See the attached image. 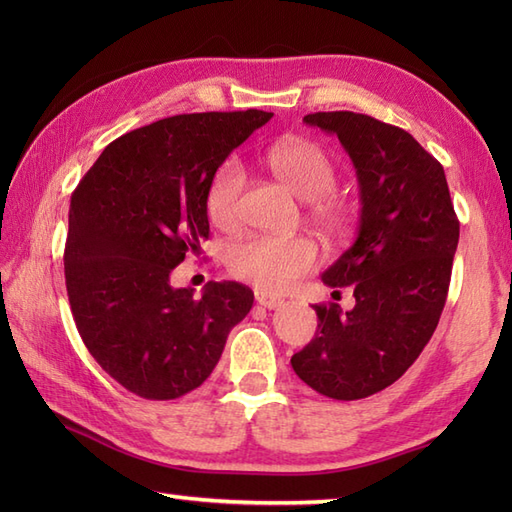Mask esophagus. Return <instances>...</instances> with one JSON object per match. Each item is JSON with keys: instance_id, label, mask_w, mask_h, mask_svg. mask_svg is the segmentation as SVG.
Returning a JSON list of instances; mask_svg holds the SVG:
<instances>
[{"instance_id": "34e87169", "label": "esophagus", "mask_w": 512, "mask_h": 512, "mask_svg": "<svg viewBox=\"0 0 512 512\" xmlns=\"http://www.w3.org/2000/svg\"><path fill=\"white\" fill-rule=\"evenodd\" d=\"M255 299H257L259 306H264L268 310H275V308L281 306V303H284V299H281V297L268 295V292H264V290H255Z\"/></svg>"}]
</instances>
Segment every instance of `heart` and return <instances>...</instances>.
Returning a JSON list of instances; mask_svg holds the SVG:
<instances>
[{
	"instance_id": "obj_1",
	"label": "heart",
	"mask_w": 512,
	"mask_h": 512,
	"mask_svg": "<svg viewBox=\"0 0 512 512\" xmlns=\"http://www.w3.org/2000/svg\"><path fill=\"white\" fill-rule=\"evenodd\" d=\"M268 165L301 200H310L312 215L332 233L343 231L347 211L332 198L336 169L330 156L303 138H286L268 149ZM246 187L242 162L231 158L215 171L206 189V215L220 228L237 222V206ZM224 262L233 277L264 292L286 290L319 264V248L308 237L246 235L226 246Z\"/></svg>"
}]
</instances>
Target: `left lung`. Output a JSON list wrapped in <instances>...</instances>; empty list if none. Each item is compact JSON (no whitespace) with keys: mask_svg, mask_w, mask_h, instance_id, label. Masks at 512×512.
<instances>
[{"mask_svg":"<svg viewBox=\"0 0 512 512\" xmlns=\"http://www.w3.org/2000/svg\"><path fill=\"white\" fill-rule=\"evenodd\" d=\"M303 123L339 136L356 169L361 220L354 244L321 277L330 288L352 286L356 306H312L317 334L290 365L319 394L358 400L396 383L436 332L460 222L442 165L405 129L354 112Z\"/></svg>","mask_w":512,"mask_h":512,"instance_id":"obj_1","label":"left lung"}]
</instances>
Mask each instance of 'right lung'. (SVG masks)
Returning <instances> with one entry per match:
<instances>
[{
  "label": "right lung",
  "instance_id": "right-lung-1",
  "mask_svg": "<svg viewBox=\"0 0 512 512\" xmlns=\"http://www.w3.org/2000/svg\"><path fill=\"white\" fill-rule=\"evenodd\" d=\"M273 114H180L103 149L70 200L65 288L94 361L147 400L189 394L211 376L253 290L209 281L202 297L171 270L209 239L206 189L235 147Z\"/></svg>",
  "mask_w": 512,
  "mask_h": 512
}]
</instances>
